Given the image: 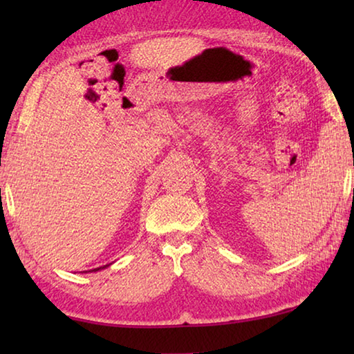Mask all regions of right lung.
<instances>
[{
	"label": "right lung",
	"mask_w": 354,
	"mask_h": 354,
	"mask_svg": "<svg viewBox=\"0 0 354 354\" xmlns=\"http://www.w3.org/2000/svg\"><path fill=\"white\" fill-rule=\"evenodd\" d=\"M107 266H104V267H98V268H93V270H91V272H98V270H101V268H106ZM87 273V272H86Z\"/></svg>",
	"instance_id": "1"
}]
</instances>
